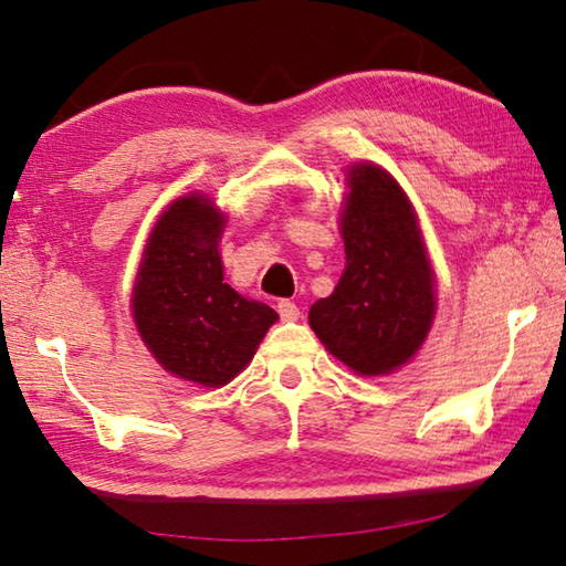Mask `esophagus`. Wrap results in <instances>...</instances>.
I'll list each match as a JSON object with an SVG mask.
<instances>
[{
	"mask_svg": "<svg viewBox=\"0 0 566 566\" xmlns=\"http://www.w3.org/2000/svg\"><path fill=\"white\" fill-rule=\"evenodd\" d=\"M276 312H280V317H282L284 322L300 319V306H296V304L290 302V300H282L280 304H276Z\"/></svg>",
	"mask_w": 566,
	"mask_h": 566,
	"instance_id": "34e87169",
	"label": "esophagus"
}]
</instances>
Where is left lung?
Returning <instances> with one entry per match:
<instances>
[{
	"label": "left lung",
	"mask_w": 566,
	"mask_h": 566,
	"mask_svg": "<svg viewBox=\"0 0 566 566\" xmlns=\"http://www.w3.org/2000/svg\"><path fill=\"white\" fill-rule=\"evenodd\" d=\"M347 270L310 324L357 375H389L411 359L434 317V286L415 209L377 165L349 169L342 209Z\"/></svg>",
	"instance_id": "8db88e82"
}]
</instances>
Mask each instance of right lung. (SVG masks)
<instances>
[{
    "instance_id": "add662e5",
    "label": "right lung",
    "mask_w": 566,
    "mask_h": 566,
    "mask_svg": "<svg viewBox=\"0 0 566 566\" xmlns=\"http://www.w3.org/2000/svg\"><path fill=\"white\" fill-rule=\"evenodd\" d=\"M222 227L209 199H177L149 237L132 294L134 322L157 361L205 387L234 379L276 322L272 306L224 282Z\"/></svg>"
}]
</instances>
